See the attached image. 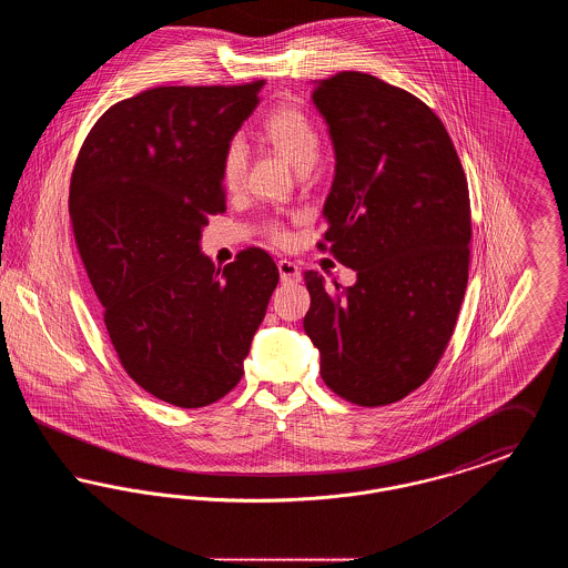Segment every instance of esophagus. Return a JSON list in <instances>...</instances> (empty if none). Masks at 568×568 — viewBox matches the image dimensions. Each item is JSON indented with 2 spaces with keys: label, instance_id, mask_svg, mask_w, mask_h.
Returning <instances> with one entry per match:
<instances>
[{
  "label": "esophagus",
  "instance_id": "esophagus-1",
  "mask_svg": "<svg viewBox=\"0 0 568 568\" xmlns=\"http://www.w3.org/2000/svg\"><path fill=\"white\" fill-rule=\"evenodd\" d=\"M276 266H278V274H281V281H283V283H297V281L302 278L300 268H297L294 262H290V260H281Z\"/></svg>",
  "mask_w": 568,
  "mask_h": 568
}]
</instances>
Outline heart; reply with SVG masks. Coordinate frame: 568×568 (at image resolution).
<instances>
[{"label": "heart", "mask_w": 568, "mask_h": 568, "mask_svg": "<svg viewBox=\"0 0 568 568\" xmlns=\"http://www.w3.org/2000/svg\"><path fill=\"white\" fill-rule=\"evenodd\" d=\"M262 130L272 144L294 163L297 170L306 172L320 160L322 134L315 121L304 110L296 106H278L264 119ZM246 162H248V151H246L243 135L234 134L227 138L221 153V183L225 185V190L236 191L243 185ZM266 234L274 243L287 241V230L278 221H271L266 225Z\"/></svg>", "instance_id": "b5f03b06"}]
</instances>
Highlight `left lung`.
Wrapping results in <instances>:
<instances>
[{
  "mask_svg": "<svg viewBox=\"0 0 568 568\" xmlns=\"http://www.w3.org/2000/svg\"><path fill=\"white\" fill-rule=\"evenodd\" d=\"M336 151L320 246L357 272L325 287L304 272V329L325 385L383 406L426 383L458 322L470 262V197L456 146L419 98L364 72L315 82Z\"/></svg>",
  "mask_w": 568,
  "mask_h": 568,
  "instance_id": "left-lung-1",
  "label": "left lung"
}]
</instances>
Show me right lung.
I'll return each mask as SVG.
<instances>
[{"label":"right lung","mask_w":568,"mask_h":568,"mask_svg":"<svg viewBox=\"0 0 568 568\" xmlns=\"http://www.w3.org/2000/svg\"><path fill=\"white\" fill-rule=\"evenodd\" d=\"M264 82L155 87L112 104L84 138L70 221L125 373L168 405L230 394L278 283L262 248L223 271L200 253L225 211L221 153Z\"/></svg>","instance_id":"obj_1"}]
</instances>
